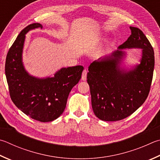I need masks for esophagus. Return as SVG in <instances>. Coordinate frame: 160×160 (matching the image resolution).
Masks as SVG:
<instances>
[{
	"label": "esophagus",
	"instance_id": "1",
	"mask_svg": "<svg viewBox=\"0 0 160 160\" xmlns=\"http://www.w3.org/2000/svg\"><path fill=\"white\" fill-rule=\"evenodd\" d=\"M87 74H88V71L85 69V70L83 71L82 72V80L83 81H85L87 79Z\"/></svg>",
	"mask_w": 160,
	"mask_h": 160
}]
</instances>
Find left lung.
Wrapping results in <instances>:
<instances>
[{"label":"left lung","instance_id":"left-lung-1","mask_svg":"<svg viewBox=\"0 0 160 160\" xmlns=\"http://www.w3.org/2000/svg\"><path fill=\"white\" fill-rule=\"evenodd\" d=\"M132 34L118 50L93 62L89 66L93 111L103 121H118L134 112L148 96L152 80L155 57L152 45L143 31L130 27ZM142 49L140 65L127 71L120 66L126 55L122 49Z\"/></svg>","mask_w":160,"mask_h":160}]
</instances>
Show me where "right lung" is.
<instances>
[{"label":"right lung","mask_w":160,"mask_h":160,"mask_svg":"<svg viewBox=\"0 0 160 160\" xmlns=\"http://www.w3.org/2000/svg\"><path fill=\"white\" fill-rule=\"evenodd\" d=\"M42 26L33 23L20 32L8 52L5 71L14 105L32 119L47 122L56 120L64 111L69 93L79 82L84 68H62L52 78H38L28 74L22 62L26 34Z\"/></svg>","instance_id":"right-lung-1"}]
</instances>
